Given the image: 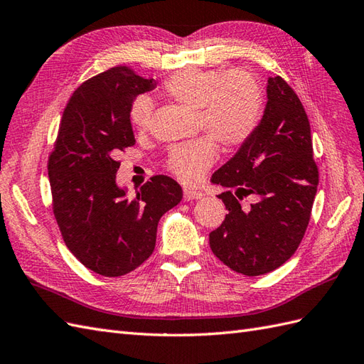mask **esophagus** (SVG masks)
Wrapping results in <instances>:
<instances>
[{
    "label": "esophagus",
    "mask_w": 364,
    "mask_h": 364,
    "mask_svg": "<svg viewBox=\"0 0 364 364\" xmlns=\"http://www.w3.org/2000/svg\"><path fill=\"white\" fill-rule=\"evenodd\" d=\"M183 198H184V201L200 200V198H203V193H201L200 191H193V189H184V191H183Z\"/></svg>",
    "instance_id": "obj_1"
}]
</instances>
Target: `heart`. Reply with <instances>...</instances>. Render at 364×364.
Masks as SVG:
<instances>
[{"label":"heart","instance_id":"obj_1","mask_svg":"<svg viewBox=\"0 0 364 364\" xmlns=\"http://www.w3.org/2000/svg\"><path fill=\"white\" fill-rule=\"evenodd\" d=\"M163 90L178 105L197 110L200 126L223 151H234L245 144L262 119L264 106L262 85L255 75L243 69L225 73L201 69L180 70L166 80ZM152 112V100L139 95L130 107V119L136 129L146 130L151 126ZM211 140L200 138L173 147L167 160L169 171L184 183L201 178L217 156V147Z\"/></svg>","mask_w":364,"mask_h":364}]
</instances>
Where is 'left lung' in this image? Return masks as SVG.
Returning a JSON list of instances; mask_svg holds the SVG:
<instances>
[{
	"label": "left lung",
	"mask_w": 364,
	"mask_h": 364,
	"mask_svg": "<svg viewBox=\"0 0 364 364\" xmlns=\"http://www.w3.org/2000/svg\"><path fill=\"white\" fill-rule=\"evenodd\" d=\"M267 102L255 132L213 172L225 221L209 234L213 255L247 277L275 271L291 258L309 225L318 186L309 119L287 82L267 78ZM255 201L246 207L240 200Z\"/></svg>",
	"instance_id": "8db88e82"
}]
</instances>
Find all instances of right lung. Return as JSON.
Here are the masks:
<instances>
[{
    "instance_id": "1",
    "label": "right lung",
    "mask_w": 364,
    "mask_h": 364,
    "mask_svg": "<svg viewBox=\"0 0 364 364\" xmlns=\"http://www.w3.org/2000/svg\"><path fill=\"white\" fill-rule=\"evenodd\" d=\"M156 87L127 68H112L73 92L49 158L53 213L64 243L102 277L134 271L152 255L158 221L183 198L181 186L156 175L129 195L117 183L118 152L135 144L130 107Z\"/></svg>"
}]
</instances>
